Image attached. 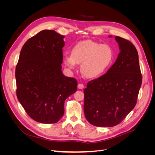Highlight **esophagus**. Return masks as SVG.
I'll return each mask as SVG.
<instances>
[{"label":"esophagus","instance_id":"34e87169","mask_svg":"<svg viewBox=\"0 0 155 155\" xmlns=\"http://www.w3.org/2000/svg\"><path fill=\"white\" fill-rule=\"evenodd\" d=\"M84 88V85L82 84H78V88L79 89H83Z\"/></svg>","mask_w":155,"mask_h":155}]
</instances>
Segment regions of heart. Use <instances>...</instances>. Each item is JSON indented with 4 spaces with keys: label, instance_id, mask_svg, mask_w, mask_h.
I'll return each mask as SVG.
<instances>
[{
    "label": "heart",
    "instance_id": "obj_1",
    "mask_svg": "<svg viewBox=\"0 0 155 155\" xmlns=\"http://www.w3.org/2000/svg\"><path fill=\"white\" fill-rule=\"evenodd\" d=\"M114 51L109 45H102L92 40L78 42L72 48L71 56L64 57V63L70 69L76 63L80 64V71L88 79L101 76L112 63Z\"/></svg>",
    "mask_w": 155,
    "mask_h": 155
}]
</instances>
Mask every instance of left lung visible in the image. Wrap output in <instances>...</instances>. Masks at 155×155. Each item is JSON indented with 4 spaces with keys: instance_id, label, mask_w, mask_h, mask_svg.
Masks as SVG:
<instances>
[{
    "instance_id": "8db88e82",
    "label": "left lung",
    "mask_w": 155,
    "mask_h": 155,
    "mask_svg": "<svg viewBox=\"0 0 155 155\" xmlns=\"http://www.w3.org/2000/svg\"><path fill=\"white\" fill-rule=\"evenodd\" d=\"M115 39L120 50L116 62L105 74L88 82L84 91L85 116L97 127L115 126L124 119L135 107L142 83L135 46L123 38Z\"/></svg>"
}]
</instances>
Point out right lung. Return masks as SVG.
<instances>
[{
  "mask_svg": "<svg viewBox=\"0 0 155 155\" xmlns=\"http://www.w3.org/2000/svg\"><path fill=\"white\" fill-rule=\"evenodd\" d=\"M64 36L43 30L21 49L15 68L17 97L28 116L53 124L63 116L64 103L77 89V81L61 71Z\"/></svg>",
  "mask_w": 155,
  "mask_h": 155,
  "instance_id": "1",
  "label": "right lung"
}]
</instances>
